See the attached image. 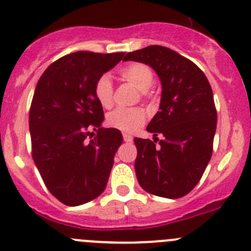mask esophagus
Listing matches in <instances>:
<instances>
[{"label": "esophagus", "mask_w": 251, "mask_h": 251, "mask_svg": "<svg viewBox=\"0 0 251 251\" xmlns=\"http://www.w3.org/2000/svg\"><path fill=\"white\" fill-rule=\"evenodd\" d=\"M123 139H124V142L130 143L133 140V137L130 134H127V133H124V134H123Z\"/></svg>", "instance_id": "obj_1"}]
</instances>
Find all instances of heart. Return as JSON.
<instances>
[{"label": "heart", "mask_w": 251, "mask_h": 251, "mask_svg": "<svg viewBox=\"0 0 251 251\" xmlns=\"http://www.w3.org/2000/svg\"><path fill=\"white\" fill-rule=\"evenodd\" d=\"M121 76L126 81L134 85L142 91L143 97H147V91L154 85L155 76L151 69L144 64L135 63L126 66L121 70ZM95 97L104 108H109L113 103L114 88L111 77L107 74L100 76L95 83ZM145 121V112L142 108H126L118 107L107 114V124L122 132H134Z\"/></svg>", "instance_id": "obj_1"}]
</instances>
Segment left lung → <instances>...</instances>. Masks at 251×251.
<instances>
[{
  "label": "left lung",
  "instance_id": "1",
  "mask_svg": "<svg viewBox=\"0 0 251 251\" xmlns=\"http://www.w3.org/2000/svg\"><path fill=\"white\" fill-rule=\"evenodd\" d=\"M123 60L151 66L163 85L160 111L147 127L154 140L134 138L138 182L151 195L180 199L200 182L213 151L217 109L211 85L195 63L161 45L128 52Z\"/></svg>",
  "mask_w": 251,
  "mask_h": 251
}]
</instances>
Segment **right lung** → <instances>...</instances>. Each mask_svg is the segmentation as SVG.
<instances>
[{"label":"right lung","instance_id":"1","mask_svg":"<svg viewBox=\"0 0 251 251\" xmlns=\"http://www.w3.org/2000/svg\"><path fill=\"white\" fill-rule=\"evenodd\" d=\"M123 56L68 54L50 64L37 83L29 109L32 156L48 190L66 206L92 201L106 188L123 137L116 128H101L103 109L94 88Z\"/></svg>","mask_w":251,"mask_h":251}]
</instances>
